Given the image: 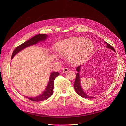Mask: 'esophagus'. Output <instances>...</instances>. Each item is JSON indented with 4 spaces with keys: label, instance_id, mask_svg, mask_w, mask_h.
<instances>
[{
    "label": "esophagus",
    "instance_id": "esophagus-1",
    "mask_svg": "<svg viewBox=\"0 0 126 126\" xmlns=\"http://www.w3.org/2000/svg\"><path fill=\"white\" fill-rule=\"evenodd\" d=\"M68 71H69V69H68V68H63L62 71L63 72H64V73H66V72H67Z\"/></svg>",
    "mask_w": 126,
    "mask_h": 126
}]
</instances>
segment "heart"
<instances>
[{
	"instance_id": "obj_1",
	"label": "heart",
	"mask_w": 126,
	"mask_h": 126,
	"mask_svg": "<svg viewBox=\"0 0 126 126\" xmlns=\"http://www.w3.org/2000/svg\"><path fill=\"white\" fill-rule=\"evenodd\" d=\"M55 51L59 55L68 57L74 64L83 63L93 51L94 44L90 40L81 37H72L57 43Z\"/></svg>"
}]
</instances>
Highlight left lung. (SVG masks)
<instances>
[{"instance_id": "left-lung-1", "label": "left lung", "mask_w": 126, "mask_h": 126, "mask_svg": "<svg viewBox=\"0 0 126 126\" xmlns=\"http://www.w3.org/2000/svg\"><path fill=\"white\" fill-rule=\"evenodd\" d=\"M105 43H106L107 44L106 48L111 49V50H113V51L116 52L115 49L113 48V47L112 46L109 45L106 41H105ZM81 68V66H79L78 67H77V68H76V70H77V74H76V79H75V80L74 82V89L76 91V92L79 95V96H80L81 97H82L83 98H94L93 97L88 96V95L84 92V91H83V90H82V88H81V84H80V72Z\"/></svg>"}]
</instances>
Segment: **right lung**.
Listing matches in <instances>:
<instances>
[{
  "label": "right lung",
  "mask_w": 126,
  "mask_h": 126,
  "mask_svg": "<svg viewBox=\"0 0 126 126\" xmlns=\"http://www.w3.org/2000/svg\"><path fill=\"white\" fill-rule=\"evenodd\" d=\"M48 37V35L46 34H39L33 37L32 38L26 41L23 44H21L15 49L14 50L12 56H11V59H13V57L16 55L17 53H18L22 49H25L26 47H28L30 46L36 44L37 43H39L40 41H44L47 39V38ZM59 75V73L58 72H53L50 74V78H49V81L48 84L45 89L44 92L41 94L39 96L36 97H27L28 99L33 101H41L45 100L48 99L49 97H50L51 95L53 94V89H54V80L55 78Z\"/></svg>",
  "instance_id": "1"
}]
</instances>
